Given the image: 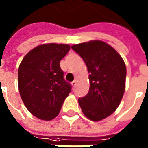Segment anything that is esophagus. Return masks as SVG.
Segmentation results:
<instances>
[{
	"label": "esophagus",
	"instance_id": "esophagus-1",
	"mask_svg": "<svg viewBox=\"0 0 148 148\" xmlns=\"http://www.w3.org/2000/svg\"><path fill=\"white\" fill-rule=\"evenodd\" d=\"M76 83H77V81H76V80H74L73 82H71V85H72V87H75V86H76Z\"/></svg>",
	"mask_w": 148,
	"mask_h": 148
}]
</instances>
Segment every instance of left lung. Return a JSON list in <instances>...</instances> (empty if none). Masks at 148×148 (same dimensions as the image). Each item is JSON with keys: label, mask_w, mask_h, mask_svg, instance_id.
Listing matches in <instances>:
<instances>
[{"label": "left lung", "mask_w": 148, "mask_h": 148, "mask_svg": "<svg viewBox=\"0 0 148 148\" xmlns=\"http://www.w3.org/2000/svg\"><path fill=\"white\" fill-rule=\"evenodd\" d=\"M85 61L90 88L78 99L83 114L99 121L116 111L125 89L126 67L121 55L101 40H91L71 46Z\"/></svg>", "instance_id": "left-lung-1"}]
</instances>
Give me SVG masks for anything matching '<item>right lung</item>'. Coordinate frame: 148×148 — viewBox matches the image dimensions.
Wrapping results in <instances>:
<instances>
[{"label": "right lung", "instance_id": "right-lung-1", "mask_svg": "<svg viewBox=\"0 0 148 148\" xmlns=\"http://www.w3.org/2000/svg\"><path fill=\"white\" fill-rule=\"evenodd\" d=\"M70 49L66 44H44L32 49L20 63V96L28 111L39 119L55 118L71 91L60 67Z\"/></svg>", "mask_w": 148, "mask_h": 148}]
</instances>
